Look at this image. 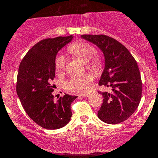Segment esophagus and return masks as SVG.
Listing matches in <instances>:
<instances>
[{
  "label": "esophagus",
  "mask_w": 158,
  "mask_h": 158,
  "mask_svg": "<svg viewBox=\"0 0 158 158\" xmlns=\"http://www.w3.org/2000/svg\"><path fill=\"white\" fill-rule=\"evenodd\" d=\"M89 95H90V92H89V93L82 94V95H80V96H83V97H88Z\"/></svg>",
  "instance_id": "34e87169"
}]
</instances>
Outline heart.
<instances>
[{"label":"heart","mask_w":158,"mask_h":158,"mask_svg":"<svg viewBox=\"0 0 158 158\" xmlns=\"http://www.w3.org/2000/svg\"><path fill=\"white\" fill-rule=\"evenodd\" d=\"M68 49L73 55L79 57L84 62H86V66L89 69L98 72L103 66V60L100 56L96 54V49L88 42L79 40L70 44ZM55 69L57 73H62L66 67V60L61 54L56 56ZM93 76L86 74L84 76H73L64 83V88L67 91L78 93L87 92L91 86Z\"/></svg>","instance_id":"obj_1"}]
</instances>
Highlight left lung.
<instances>
[{
    "label": "left lung",
    "mask_w": 158,
    "mask_h": 158,
    "mask_svg": "<svg viewBox=\"0 0 158 158\" xmlns=\"http://www.w3.org/2000/svg\"><path fill=\"white\" fill-rule=\"evenodd\" d=\"M81 36L98 46L105 56L106 66L98 85L111 87V92L98 91L103 97L98 118L111 125L127 120L139 106L142 93L141 73L136 60L125 46L111 36Z\"/></svg>",
    "instance_id": "obj_1"
}]
</instances>
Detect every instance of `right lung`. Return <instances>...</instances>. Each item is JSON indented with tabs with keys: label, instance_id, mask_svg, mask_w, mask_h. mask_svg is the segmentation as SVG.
I'll return each instance as SVG.
<instances>
[{
	"label": "right lung",
	"instance_id": "1",
	"mask_svg": "<svg viewBox=\"0 0 158 158\" xmlns=\"http://www.w3.org/2000/svg\"><path fill=\"white\" fill-rule=\"evenodd\" d=\"M72 39L73 35L42 40L28 51L19 66L17 95L28 116L44 128H63L71 118V104L77 96L65 94L54 102L52 81L56 55Z\"/></svg>",
	"mask_w": 158,
	"mask_h": 158
}]
</instances>
